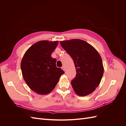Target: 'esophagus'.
I'll return each instance as SVG.
<instances>
[{
	"instance_id": "obj_1",
	"label": "esophagus",
	"mask_w": 126,
	"mask_h": 126,
	"mask_svg": "<svg viewBox=\"0 0 126 126\" xmlns=\"http://www.w3.org/2000/svg\"><path fill=\"white\" fill-rule=\"evenodd\" d=\"M62 69L63 71H65V68H64V66H63V67H62Z\"/></svg>"
}]
</instances>
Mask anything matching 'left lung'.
Returning a JSON list of instances; mask_svg holds the SVG:
<instances>
[{
    "label": "left lung",
    "mask_w": 126,
    "mask_h": 126,
    "mask_svg": "<svg viewBox=\"0 0 126 126\" xmlns=\"http://www.w3.org/2000/svg\"><path fill=\"white\" fill-rule=\"evenodd\" d=\"M60 45L75 63L77 74L71 82L75 92L79 96H85L94 92L104 74L99 54L91 45L80 39L61 41Z\"/></svg>",
    "instance_id": "obj_1"
}]
</instances>
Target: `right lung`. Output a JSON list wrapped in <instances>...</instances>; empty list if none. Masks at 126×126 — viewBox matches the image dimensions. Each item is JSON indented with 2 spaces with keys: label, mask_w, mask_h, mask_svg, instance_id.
Listing matches in <instances>:
<instances>
[{
  "label": "right lung",
  "mask_w": 126,
  "mask_h": 126,
  "mask_svg": "<svg viewBox=\"0 0 126 126\" xmlns=\"http://www.w3.org/2000/svg\"><path fill=\"white\" fill-rule=\"evenodd\" d=\"M58 44V41L37 42L22 57L21 69L23 78L30 88L38 94L50 93L64 73L56 67V59L51 57Z\"/></svg>",
  "instance_id": "right-lung-1"
}]
</instances>
